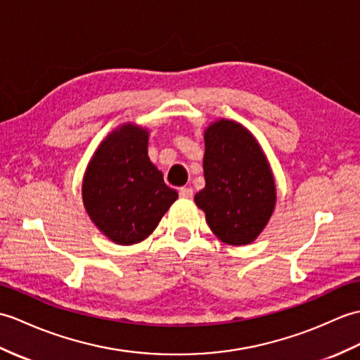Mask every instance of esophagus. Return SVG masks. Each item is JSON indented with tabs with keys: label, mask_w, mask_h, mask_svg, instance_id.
I'll use <instances>...</instances> for the list:
<instances>
[{
	"label": "esophagus",
	"mask_w": 360,
	"mask_h": 360,
	"mask_svg": "<svg viewBox=\"0 0 360 360\" xmlns=\"http://www.w3.org/2000/svg\"><path fill=\"white\" fill-rule=\"evenodd\" d=\"M179 194H180L181 198H186V200H191V198H193V195H194V191L191 189V188H180Z\"/></svg>",
	"instance_id": "1"
}]
</instances>
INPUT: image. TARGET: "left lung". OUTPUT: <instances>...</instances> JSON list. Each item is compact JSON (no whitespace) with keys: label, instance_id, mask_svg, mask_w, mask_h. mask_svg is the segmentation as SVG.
I'll return each mask as SVG.
<instances>
[{"label":"left lung","instance_id":"8db88e82","mask_svg":"<svg viewBox=\"0 0 360 360\" xmlns=\"http://www.w3.org/2000/svg\"><path fill=\"white\" fill-rule=\"evenodd\" d=\"M203 137L205 188L194 202L219 240L250 245L268 225L277 202L268 158L254 135L234 120L211 123Z\"/></svg>","mask_w":360,"mask_h":360}]
</instances>
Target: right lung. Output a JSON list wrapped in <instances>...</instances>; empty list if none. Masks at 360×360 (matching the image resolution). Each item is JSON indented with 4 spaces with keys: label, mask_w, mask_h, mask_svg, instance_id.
Segmentation results:
<instances>
[{
    "label": "right lung",
    "mask_w": 360,
    "mask_h": 360,
    "mask_svg": "<svg viewBox=\"0 0 360 360\" xmlns=\"http://www.w3.org/2000/svg\"><path fill=\"white\" fill-rule=\"evenodd\" d=\"M149 131L124 123L110 132L86 167L84 210L101 234L117 245H135L154 233L177 191L148 155Z\"/></svg>",
    "instance_id": "add662e5"
}]
</instances>
